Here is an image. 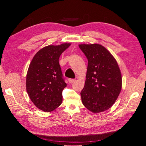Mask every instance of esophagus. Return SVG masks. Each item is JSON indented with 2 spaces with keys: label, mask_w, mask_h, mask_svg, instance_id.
Segmentation results:
<instances>
[{
  "label": "esophagus",
  "mask_w": 146,
  "mask_h": 146,
  "mask_svg": "<svg viewBox=\"0 0 146 146\" xmlns=\"http://www.w3.org/2000/svg\"><path fill=\"white\" fill-rule=\"evenodd\" d=\"M68 81H69V82L70 83H73L75 81V79H74V78H69L68 79Z\"/></svg>",
  "instance_id": "esophagus-1"
}]
</instances>
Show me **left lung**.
<instances>
[{"label": "left lung", "mask_w": 146, "mask_h": 146, "mask_svg": "<svg viewBox=\"0 0 146 146\" xmlns=\"http://www.w3.org/2000/svg\"><path fill=\"white\" fill-rule=\"evenodd\" d=\"M88 59L85 86L80 94L83 105L98 113L115 102L122 88V77L117 61L110 52L98 44L78 46Z\"/></svg>", "instance_id": "left-lung-1"}]
</instances>
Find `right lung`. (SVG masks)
<instances>
[{"label": "right lung", "mask_w": 146, "mask_h": 146, "mask_svg": "<svg viewBox=\"0 0 146 146\" xmlns=\"http://www.w3.org/2000/svg\"><path fill=\"white\" fill-rule=\"evenodd\" d=\"M70 45V43H64L43 47L35 54L30 64L26 89L34 105L43 111H52L62 102V92L67 85L59 58Z\"/></svg>", "instance_id": "obj_1"}]
</instances>
